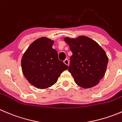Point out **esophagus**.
Listing matches in <instances>:
<instances>
[{"instance_id": "1", "label": "esophagus", "mask_w": 122, "mask_h": 122, "mask_svg": "<svg viewBox=\"0 0 122 122\" xmlns=\"http://www.w3.org/2000/svg\"><path fill=\"white\" fill-rule=\"evenodd\" d=\"M64 64L66 65H67V66H69V61H68V59H66V60L64 61Z\"/></svg>"}]
</instances>
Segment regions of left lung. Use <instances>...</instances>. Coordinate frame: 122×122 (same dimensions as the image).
I'll use <instances>...</instances> for the list:
<instances>
[{"label":"left lung","instance_id":"obj_1","mask_svg":"<svg viewBox=\"0 0 122 122\" xmlns=\"http://www.w3.org/2000/svg\"><path fill=\"white\" fill-rule=\"evenodd\" d=\"M64 39L72 51L68 71L75 83L84 88L99 84L105 75L108 63L104 50L95 41L86 36Z\"/></svg>","mask_w":122,"mask_h":122}]
</instances>
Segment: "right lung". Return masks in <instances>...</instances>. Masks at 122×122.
<instances>
[{"label": "right lung", "instance_id": "add662e5", "mask_svg": "<svg viewBox=\"0 0 122 122\" xmlns=\"http://www.w3.org/2000/svg\"><path fill=\"white\" fill-rule=\"evenodd\" d=\"M54 41L41 37L34 41L23 54L21 60L22 72L30 84L41 89L56 83L61 74L68 68L58 58L52 48Z\"/></svg>", "mask_w": 122, "mask_h": 122}]
</instances>
